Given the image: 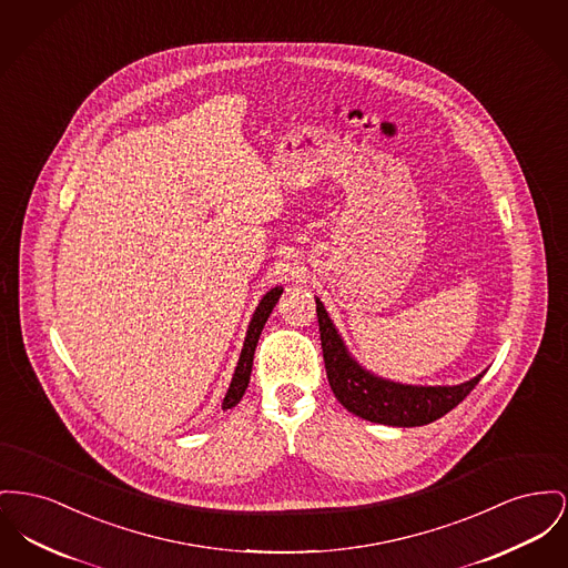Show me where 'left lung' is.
Instances as JSON below:
<instances>
[{
  "label": "left lung",
  "mask_w": 568,
  "mask_h": 568,
  "mask_svg": "<svg viewBox=\"0 0 568 568\" xmlns=\"http://www.w3.org/2000/svg\"><path fill=\"white\" fill-rule=\"evenodd\" d=\"M315 304L324 365L334 397L347 412L365 420L388 427L429 425L466 399L485 375L483 371L476 377L455 386H412L379 377L349 354L322 301L315 298Z\"/></svg>",
  "instance_id": "left-lung-1"
}]
</instances>
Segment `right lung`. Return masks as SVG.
<instances>
[{
	"label": "right lung",
	"instance_id": "1",
	"mask_svg": "<svg viewBox=\"0 0 568 568\" xmlns=\"http://www.w3.org/2000/svg\"><path fill=\"white\" fill-rule=\"evenodd\" d=\"M283 294V287L276 285L267 292L266 296L260 301L251 322H248V328H246V336H244V345H242V352H240V358H237V365H235L234 377H232V384L227 388V395L223 399V409H230L235 407L246 386H248V379H251V368H253V356H255V347H257V341H260V334L266 326L267 317L272 313V308L276 306V302Z\"/></svg>",
	"mask_w": 568,
	"mask_h": 568
}]
</instances>
